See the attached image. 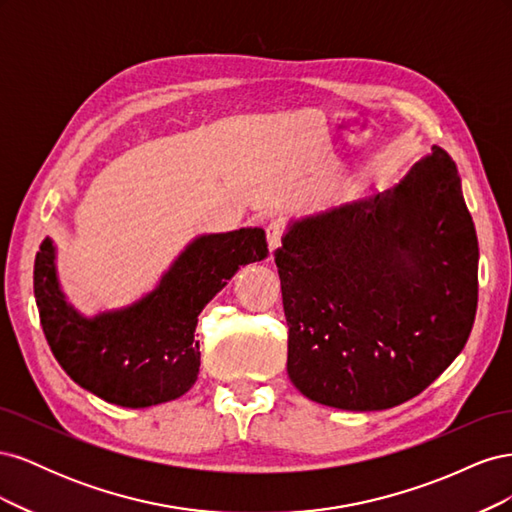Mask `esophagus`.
I'll return each mask as SVG.
<instances>
[{"label": "esophagus", "instance_id": "1", "mask_svg": "<svg viewBox=\"0 0 512 512\" xmlns=\"http://www.w3.org/2000/svg\"><path fill=\"white\" fill-rule=\"evenodd\" d=\"M265 232H267L269 250H271V252H275L277 247L282 245V239H284V235H286V226H284L280 220H271V222L267 224Z\"/></svg>", "mask_w": 512, "mask_h": 512}]
</instances>
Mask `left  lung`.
Wrapping results in <instances>:
<instances>
[{"label":"left lung","mask_w":512,"mask_h":512,"mask_svg":"<svg viewBox=\"0 0 512 512\" xmlns=\"http://www.w3.org/2000/svg\"><path fill=\"white\" fill-rule=\"evenodd\" d=\"M275 265L288 376L318 404H404L470 337L478 239L457 166L440 147L386 194L294 222Z\"/></svg>","instance_id":"8db88e82"}]
</instances>
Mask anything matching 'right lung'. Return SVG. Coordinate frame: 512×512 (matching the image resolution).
I'll list each match as a JSON object with an SVG mask.
<instances>
[{
	"instance_id": "right-lung-1",
	"label": "right lung",
	"mask_w": 512,
	"mask_h": 512,
	"mask_svg": "<svg viewBox=\"0 0 512 512\" xmlns=\"http://www.w3.org/2000/svg\"><path fill=\"white\" fill-rule=\"evenodd\" d=\"M267 254L260 228L198 237L147 297L89 320L66 303L55 273L53 241L44 239L34 262L44 337L66 374L108 404H164L188 393L198 378V314L239 267Z\"/></svg>"
}]
</instances>
